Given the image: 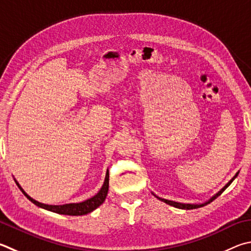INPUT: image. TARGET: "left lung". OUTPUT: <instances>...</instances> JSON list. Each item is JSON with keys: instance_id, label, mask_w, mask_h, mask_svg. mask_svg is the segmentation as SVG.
<instances>
[{"instance_id": "1", "label": "left lung", "mask_w": 251, "mask_h": 251, "mask_svg": "<svg viewBox=\"0 0 251 251\" xmlns=\"http://www.w3.org/2000/svg\"><path fill=\"white\" fill-rule=\"evenodd\" d=\"M238 173L239 172H237L236 175H235V176L233 177V179H231L228 183H227L224 188H223L220 192H217L215 195H214V197H212L211 199L208 200V201H206V202H204V203H202V204H184V203H179V202H175V201H170V200H166V199H161V198H159V197H157V195H154L153 193V195L154 197H156L157 199H159L160 200V201H162V202H165V203H167V204H169V205H171V206H175V207H176V208H181V209H194V208H199V207H202V206H205V205H207V204H209L211 202H213L214 200H215L217 197H220V195L224 192V191L228 188V186L230 185V183L231 182H233L234 180H235V177L238 176Z\"/></svg>"}]
</instances>
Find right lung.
Returning a JSON list of instances; mask_svg holds the SVG:
<instances>
[{
    "label": "right lung",
    "instance_id": "right-lung-1",
    "mask_svg": "<svg viewBox=\"0 0 251 251\" xmlns=\"http://www.w3.org/2000/svg\"><path fill=\"white\" fill-rule=\"evenodd\" d=\"M108 176H110V173H108V170L106 171V176H105V180H104V183L102 185L101 190L99 192L92 197L91 199L85 200L83 202L80 203H70V204H63V205H48V204H44L37 202L36 200L31 199L28 194H27L24 190L21 188V185L17 183L16 184L20 190L24 193L25 197L29 200L30 202H33L35 205L37 206L47 209V211L53 212V213H58V214H63V215H72V216H78V215H85V214H89L91 212H93L95 208H98L100 205H101L104 201H105L106 195L108 192Z\"/></svg>",
    "mask_w": 251,
    "mask_h": 251
}]
</instances>
